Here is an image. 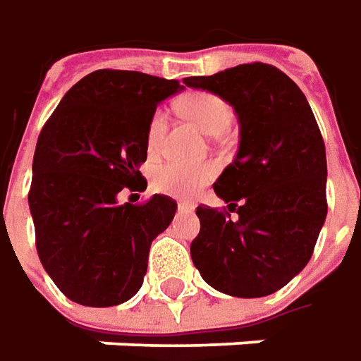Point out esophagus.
Instances as JSON below:
<instances>
[{
    "mask_svg": "<svg viewBox=\"0 0 361 361\" xmlns=\"http://www.w3.org/2000/svg\"><path fill=\"white\" fill-rule=\"evenodd\" d=\"M178 209H180V212H193V209H195V204H193V202H185V200H183V202H180V204H178Z\"/></svg>",
    "mask_w": 361,
    "mask_h": 361,
    "instance_id": "obj_1",
    "label": "esophagus"
}]
</instances>
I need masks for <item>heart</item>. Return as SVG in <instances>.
Segmentation results:
<instances>
[{
	"label": "heart",
	"instance_id": "b5f03b06",
	"mask_svg": "<svg viewBox=\"0 0 361 361\" xmlns=\"http://www.w3.org/2000/svg\"><path fill=\"white\" fill-rule=\"evenodd\" d=\"M181 111L195 121L205 133L218 135L226 130L233 119V109L219 95L212 92H193L180 102ZM168 126V116L164 109H156L147 123V152L156 154L164 140V131ZM216 176V164H188V161H166L157 166L152 178L154 190L166 195H192L202 185Z\"/></svg>",
	"mask_w": 361,
	"mask_h": 361
}]
</instances>
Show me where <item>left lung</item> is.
Masks as SVG:
<instances>
[{
  "mask_svg": "<svg viewBox=\"0 0 361 361\" xmlns=\"http://www.w3.org/2000/svg\"><path fill=\"white\" fill-rule=\"evenodd\" d=\"M183 83L224 97L240 121L238 154L214 183L228 209H195L193 266L228 295L278 292L310 262L328 214L326 145L314 111L283 71L259 61Z\"/></svg>",
  "mask_w": 361,
  "mask_h": 361,
  "instance_id": "left-lung-1",
  "label": "left lung"
}]
</instances>
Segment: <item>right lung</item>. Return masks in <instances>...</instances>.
Returning a JSON list of instances; mask_svg holds the SVG:
<instances>
[{
	"label": "right lung",
	"instance_id": "add662e5",
	"mask_svg": "<svg viewBox=\"0 0 361 361\" xmlns=\"http://www.w3.org/2000/svg\"><path fill=\"white\" fill-rule=\"evenodd\" d=\"M178 80L97 69L80 80L45 121L33 156L30 212L42 266L71 302L109 307L142 288L149 245L178 204L156 193L118 204L121 190L147 188V123Z\"/></svg>",
	"mask_w": 361,
	"mask_h": 361
}]
</instances>
